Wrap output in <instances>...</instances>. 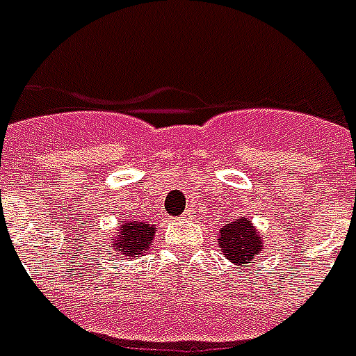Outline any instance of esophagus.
<instances>
[{
    "instance_id": "1",
    "label": "esophagus",
    "mask_w": 356,
    "mask_h": 356,
    "mask_svg": "<svg viewBox=\"0 0 356 356\" xmlns=\"http://www.w3.org/2000/svg\"><path fill=\"white\" fill-rule=\"evenodd\" d=\"M192 215H194V213H192V209H186V211H185V217H188V218H191Z\"/></svg>"
}]
</instances>
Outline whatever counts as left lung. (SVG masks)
I'll return each mask as SVG.
<instances>
[{
	"label": "left lung",
	"mask_w": 356,
	"mask_h": 356,
	"mask_svg": "<svg viewBox=\"0 0 356 356\" xmlns=\"http://www.w3.org/2000/svg\"><path fill=\"white\" fill-rule=\"evenodd\" d=\"M218 245L226 259L238 266L249 264L264 249L260 234L252 228L251 220L245 217L238 218L236 222H230L220 230Z\"/></svg>",
	"instance_id": "8db88e82"
}]
</instances>
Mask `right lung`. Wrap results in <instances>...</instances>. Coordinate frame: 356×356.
<instances>
[{"label":"right lung","instance_id":"add662e5","mask_svg":"<svg viewBox=\"0 0 356 356\" xmlns=\"http://www.w3.org/2000/svg\"><path fill=\"white\" fill-rule=\"evenodd\" d=\"M156 226L147 225L143 220H131L126 218L120 222V230L117 232V241L113 247H118V251L124 257H136L141 254L143 257L147 249H151L152 238H154Z\"/></svg>","mask_w":356,"mask_h":356}]
</instances>
